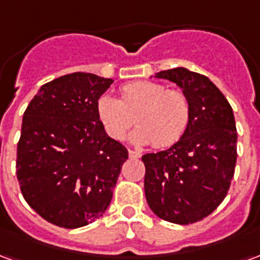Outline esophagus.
Returning a JSON list of instances; mask_svg holds the SVG:
<instances>
[{
    "label": "esophagus",
    "mask_w": 260,
    "mask_h": 260,
    "mask_svg": "<svg viewBox=\"0 0 260 260\" xmlns=\"http://www.w3.org/2000/svg\"><path fill=\"white\" fill-rule=\"evenodd\" d=\"M128 153H129L131 158H139L142 156L141 153L138 152V150H132V149H129V152H128Z\"/></svg>",
    "instance_id": "obj_1"
}]
</instances>
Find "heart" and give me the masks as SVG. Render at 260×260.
<instances>
[{
    "mask_svg": "<svg viewBox=\"0 0 260 260\" xmlns=\"http://www.w3.org/2000/svg\"><path fill=\"white\" fill-rule=\"evenodd\" d=\"M119 93L121 100L103 94L97 102V115L113 139H124L135 121L139 126L131 139L136 145L169 147L184 136L191 119V106L182 91L139 80L124 85Z\"/></svg>",
    "mask_w": 260,
    "mask_h": 260,
    "instance_id": "heart-1",
    "label": "heart"
}]
</instances>
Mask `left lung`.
<instances>
[{
	"label": "left lung",
	"instance_id": "left-lung-1",
	"mask_svg": "<svg viewBox=\"0 0 260 260\" xmlns=\"http://www.w3.org/2000/svg\"><path fill=\"white\" fill-rule=\"evenodd\" d=\"M156 78L180 86L189 100L191 119L184 136L170 149L142 156L145 195L156 216L185 225L207 217L229 192L237 163L234 114L205 75L174 68Z\"/></svg>",
	"mask_w": 260,
	"mask_h": 260
}]
</instances>
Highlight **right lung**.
I'll return each mask as SVG.
<instances>
[{
    "instance_id": "right-lung-1",
    "label": "right lung",
    "mask_w": 260,
    "mask_h": 260,
    "mask_svg": "<svg viewBox=\"0 0 260 260\" xmlns=\"http://www.w3.org/2000/svg\"><path fill=\"white\" fill-rule=\"evenodd\" d=\"M111 83L85 72L64 75L43 85L25 110L16 177L27 205L48 223L83 227L113 199L128 150L97 115Z\"/></svg>"
}]
</instances>
